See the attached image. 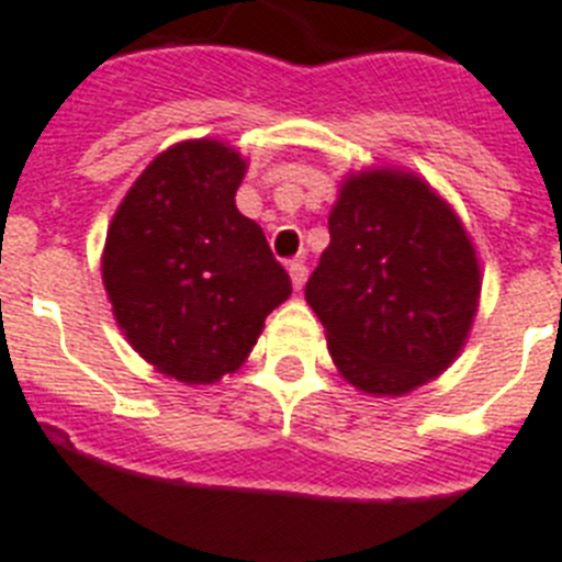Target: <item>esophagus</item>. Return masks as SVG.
Wrapping results in <instances>:
<instances>
[{"mask_svg": "<svg viewBox=\"0 0 562 562\" xmlns=\"http://www.w3.org/2000/svg\"><path fill=\"white\" fill-rule=\"evenodd\" d=\"M289 273H291V282H294V289H303L305 280H308V268H305L303 259H291Z\"/></svg>", "mask_w": 562, "mask_h": 562, "instance_id": "obj_1", "label": "esophagus"}]
</instances>
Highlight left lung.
I'll return each mask as SVG.
<instances>
[{"instance_id": "8db88e82", "label": "left lung", "mask_w": 562, "mask_h": 562, "mask_svg": "<svg viewBox=\"0 0 562 562\" xmlns=\"http://www.w3.org/2000/svg\"><path fill=\"white\" fill-rule=\"evenodd\" d=\"M328 248L305 282L349 384L404 395L441 375L479 303V266L456 213L407 172L346 178Z\"/></svg>"}]
</instances>
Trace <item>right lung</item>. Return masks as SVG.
<instances>
[{
  "instance_id": "right-lung-1",
  "label": "right lung",
  "mask_w": 562,
  "mask_h": 562,
  "mask_svg": "<svg viewBox=\"0 0 562 562\" xmlns=\"http://www.w3.org/2000/svg\"><path fill=\"white\" fill-rule=\"evenodd\" d=\"M245 161L218 140L161 153L117 207L103 285L140 358L184 384H213L257 344L291 280L266 234L236 210Z\"/></svg>"
}]
</instances>
